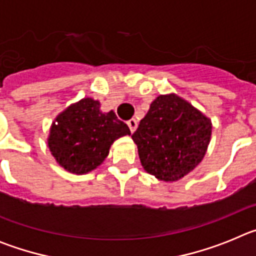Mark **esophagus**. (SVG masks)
Listing matches in <instances>:
<instances>
[{
    "label": "esophagus",
    "instance_id": "obj_1",
    "mask_svg": "<svg viewBox=\"0 0 256 256\" xmlns=\"http://www.w3.org/2000/svg\"><path fill=\"white\" fill-rule=\"evenodd\" d=\"M126 124H128V126H130V130L132 133L137 130V126H138V123H137V120H136V119H130V120L126 122Z\"/></svg>",
    "mask_w": 256,
    "mask_h": 256
}]
</instances>
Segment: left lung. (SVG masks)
<instances>
[{
	"label": "left lung",
	"instance_id": "left-lung-1",
	"mask_svg": "<svg viewBox=\"0 0 256 256\" xmlns=\"http://www.w3.org/2000/svg\"><path fill=\"white\" fill-rule=\"evenodd\" d=\"M212 124L176 94H160L132 136L144 169L164 182H176L204 159Z\"/></svg>",
	"mask_w": 256,
	"mask_h": 256
}]
</instances>
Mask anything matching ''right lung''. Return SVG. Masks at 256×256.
<instances>
[{
	"label": "right lung",
	"instance_id": "add662e5",
	"mask_svg": "<svg viewBox=\"0 0 256 256\" xmlns=\"http://www.w3.org/2000/svg\"><path fill=\"white\" fill-rule=\"evenodd\" d=\"M100 101L84 97L68 106L52 122L47 137L51 155L61 168L87 174L108 158L114 141L130 130L112 110L101 112Z\"/></svg>",
	"mask_w": 256,
	"mask_h": 256
}]
</instances>
